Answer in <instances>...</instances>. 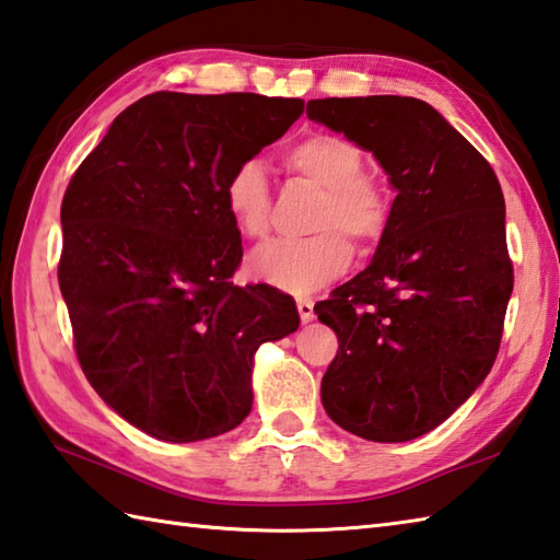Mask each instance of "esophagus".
<instances>
[{"instance_id": "1", "label": "esophagus", "mask_w": 560, "mask_h": 560, "mask_svg": "<svg viewBox=\"0 0 560 560\" xmlns=\"http://www.w3.org/2000/svg\"><path fill=\"white\" fill-rule=\"evenodd\" d=\"M296 312H300V318L304 324H310L314 318V302L302 296V300H296Z\"/></svg>"}]
</instances>
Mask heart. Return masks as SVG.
Returning a JSON list of instances; mask_svg holds the SVG:
<instances>
[{
  "mask_svg": "<svg viewBox=\"0 0 560 560\" xmlns=\"http://www.w3.org/2000/svg\"><path fill=\"white\" fill-rule=\"evenodd\" d=\"M292 174L322 188L314 230L306 238H280L260 246L248 260L250 272L272 288L304 294L340 276L352 248L380 242L389 224V196L374 176L364 174L362 150L340 135L314 132L284 150ZM224 205L236 230L264 238L270 230V184L258 159L238 162L224 184Z\"/></svg>",
  "mask_w": 560,
  "mask_h": 560,
  "instance_id": "obj_1",
  "label": "heart"
}]
</instances>
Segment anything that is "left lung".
<instances>
[{
  "label": "left lung",
  "mask_w": 560,
  "mask_h": 560,
  "mask_svg": "<svg viewBox=\"0 0 560 560\" xmlns=\"http://www.w3.org/2000/svg\"><path fill=\"white\" fill-rule=\"evenodd\" d=\"M306 116L370 150L398 190L372 264L318 302L338 336L334 423L406 442L447 420L500 350L512 294L505 198L483 154L420 98H316Z\"/></svg>",
  "instance_id": "obj_1"
}]
</instances>
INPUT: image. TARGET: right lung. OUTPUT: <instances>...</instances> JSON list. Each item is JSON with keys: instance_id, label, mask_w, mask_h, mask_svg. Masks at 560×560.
I'll return each instance as SVG.
<instances>
[{"instance_id": "add662e5", "label": "right lung", "mask_w": 560, "mask_h": 560, "mask_svg": "<svg viewBox=\"0 0 560 560\" xmlns=\"http://www.w3.org/2000/svg\"><path fill=\"white\" fill-rule=\"evenodd\" d=\"M302 113V98L156 91L113 120L65 190L57 280L77 360L147 435L234 430L254 404V352L300 326L290 294L232 282L244 248L224 184Z\"/></svg>"}]
</instances>
